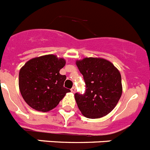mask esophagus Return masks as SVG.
I'll list each match as a JSON object with an SVG mask.
<instances>
[{"mask_svg":"<svg viewBox=\"0 0 150 150\" xmlns=\"http://www.w3.org/2000/svg\"><path fill=\"white\" fill-rule=\"evenodd\" d=\"M71 92H72V93H75V92H76V87H75V86H73V87L71 88Z\"/></svg>","mask_w":150,"mask_h":150,"instance_id":"34e87169","label":"esophagus"}]
</instances>
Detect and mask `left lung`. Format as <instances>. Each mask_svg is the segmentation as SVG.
Here are the masks:
<instances>
[{"instance_id": "left-lung-1", "label": "left lung", "mask_w": 150, "mask_h": 150, "mask_svg": "<svg viewBox=\"0 0 150 150\" xmlns=\"http://www.w3.org/2000/svg\"><path fill=\"white\" fill-rule=\"evenodd\" d=\"M86 84L83 94H74L78 108L88 118H99L114 109L122 94L121 76L107 60L86 57L76 61Z\"/></svg>"}]
</instances>
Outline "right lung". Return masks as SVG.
<instances>
[{
	"mask_svg": "<svg viewBox=\"0 0 150 150\" xmlns=\"http://www.w3.org/2000/svg\"><path fill=\"white\" fill-rule=\"evenodd\" d=\"M65 64L64 59L48 54L29 60L20 69V93L31 108L39 112H48L70 92L64 87L66 76L60 74V70Z\"/></svg>",
	"mask_w": 150,
	"mask_h": 150,
	"instance_id": "1",
	"label": "right lung"
}]
</instances>
